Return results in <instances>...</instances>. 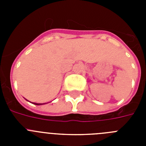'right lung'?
<instances>
[{
  "label": "right lung",
  "instance_id": "add662e5",
  "mask_svg": "<svg viewBox=\"0 0 146 146\" xmlns=\"http://www.w3.org/2000/svg\"><path fill=\"white\" fill-rule=\"evenodd\" d=\"M26 100H27V99H26ZM27 101H28V100H27ZM33 104H36V105H41V104H45V103H44V104H40V103H33Z\"/></svg>",
  "mask_w": 146,
  "mask_h": 146
}]
</instances>
